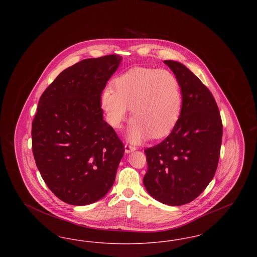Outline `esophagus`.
<instances>
[{"label": "esophagus", "mask_w": 257, "mask_h": 257, "mask_svg": "<svg viewBox=\"0 0 257 257\" xmlns=\"http://www.w3.org/2000/svg\"><path fill=\"white\" fill-rule=\"evenodd\" d=\"M124 149H125V153H131L136 150V147L133 146H130V145H125L124 146Z\"/></svg>", "instance_id": "1"}]
</instances>
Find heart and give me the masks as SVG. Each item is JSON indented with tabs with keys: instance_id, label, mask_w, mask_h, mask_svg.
Returning <instances> with one entry per match:
<instances>
[{
	"instance_id": "obj_1",
	"label": "heart",
	"mask_w": 257,
	"mask_h": 257,
	"mask_svg": "<svg viewBox=\"0 0 257 257\" xmlns=\"http://www.w3.org/2000/svg\"><path fill=\"white\" fill-rule=\"evenodd\" d=\"M108 123L120 127L129 108L133 119L127 129L131 143L169 134L182 110V93L174 74L165 69L134 67L120 74L100 95Z\"/></svg>"
}]
</instances>
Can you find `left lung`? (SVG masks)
<instances>
[{
	"instance_id": "1",
	"label": "left lung",
	"mask_w": 257,
	"mask_h": 257,
	"mask_svg": "<svg viewBox=\"0 0 257 257\" xmlns=\"http://www.w3.org/2000/svg\"><path fill=\"white\" fill-rule=\"evenodd\" d=\"M182 93L181 114L171 134L146 149L147 193L164 204L193 201L213 179L220 158L222 124L212 93L181 62L165 61Z\"/></svg>"
}]
</instances>
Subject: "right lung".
<instances>
[{"instance_id":"obj_1","label":"right lung","mask_w":257,"mask_h":257,"mask_svg":"<svg viewBox=\"0 0 257 257\" xmlns=\"http://www.w3.org/2000/svg\"><path fill=\"white\" fill-rule=\"evenodd\" d=\"M122 58L86 59L64 69L42 93L32 125L33 153L50 190L71 205L103 198L124 154L103 118L100 95Z\"/></svg>"}]
</instances>
